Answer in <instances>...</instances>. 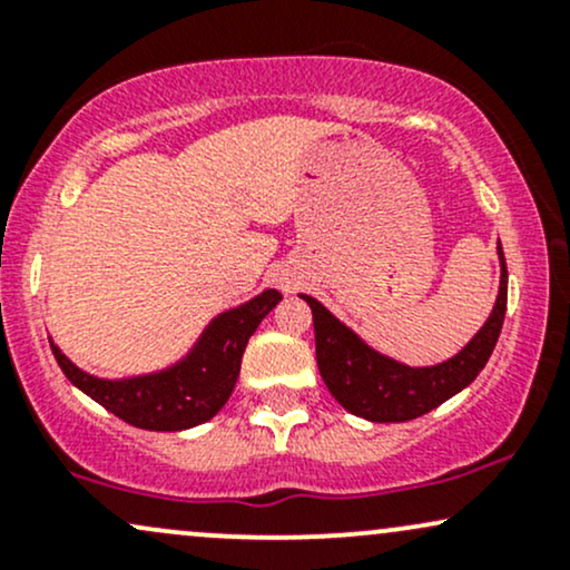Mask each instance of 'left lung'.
<instances>
[{
    "instance_id": "left-lung-1",
    "label": "left lung",
    "mask_w": 570,
    "mask_h": 570,
    "mask_svg": "<svg viewBox=\"0 0 570 570\" xmlns=\"http://www.w3.org/2000/svg\"><path fill=\"white\" fill-rule=\"evenodd\" d=\"M501 284L493 313L482 330L448 362L434 367H407L372 351L356 332L332 316L318 299L299 294L313 311L316 362L330 394L345 410L372 423H402L421 417L466 389L488 364L499 343L507 313V259L499 244Z\"/></svg>"
}]
</instances>
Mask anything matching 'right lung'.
<instances>
[{
    "label": "right lung",
    "mask_w": 570,
    "mask_h": 570,
    "mask_svg": "<svg viewBox=\"0 0 570 570\" xmlns=\"http://www.w3.org/2000/svg\"><path fill=\"white\" fill-rule=\"evenodd\" d=\"M278 303L281 292L265 289L248 303L219 313L181 362L153 375L104 381L71 364L56 343H50V348L58 367L82 394L115 412L130 426L181 431L212 421L225 407L238 381L248 337Z\"/></svg>",
    "instance_id": "right-lung-1"
}]
</instances>
